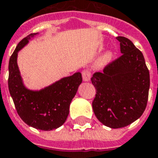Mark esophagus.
<instances>
[{"label":"esophagus","instance_id":"esophagus-1","mask_svg":"<svg viewBox=\"0 0 158 158\" xmlns=\"http://www.w3.org/2000/svg\"><path fill=\"white\" fill-rule=\"evenodd\" d=\"M90 76L91 75L89 71H83L82 72V79L84 81H90Z\"/></svg>","mask_w":158,"mask_h":158}]
</instances>
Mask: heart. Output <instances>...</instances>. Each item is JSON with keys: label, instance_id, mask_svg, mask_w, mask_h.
Wrapping results in <instances>:
<instances>
[{"label": "heart", "instance_id": "obj_1", "mask_svg": "<svg viewBox=\"0 0 158 158\" xmlns=\"http://www.w3.org/2000/svg\"><path fill=\"white\" fill-rule=\"evenodd\" d=\"M111 56H112V54H111L110 52H106L105 53H103V54L101 55V56H100V57H98V59L96 60V68H100L104 67V66L106 65V63L110 60Z\"/></svg>", "mask_w": 158, "mask_h": 158}]
</instances>
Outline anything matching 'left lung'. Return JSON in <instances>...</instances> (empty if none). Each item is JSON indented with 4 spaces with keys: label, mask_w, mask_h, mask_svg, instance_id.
Masks as SVG:
<instances>
[{
    "label": "left lung",
    "mask_w": 158,
    "mask_h": 158,
    "mask_svg": "<svg viewBox=\"0 0 158 158\" xmlns=\"http://www.w3.org/2000/svg\"><path fill=\"white\" fill-rule=\"evenodd\" d=\"M121 57L96 73L91 82L96 90L92 108L98 120L111 129L129 125L140 118L148 99L150 76L142 52L125 37Z\"/></svg>",
    "instance_id": "8db88e82"
}]
</instances>
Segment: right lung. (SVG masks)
<instances>
[{
  "label": "right lung",
  "mask_w": 158,
  "mask_h": 158,
  "mask_svg": "<svg viewBox=\"0 0 158 158\" xmlns=\"http://www.w3.org/2000/svg\"><path fill=\"white\" fill-rule=\"evenodd\" d=\"M39 33L30 34L15 48L9 62L10 94L17 113L24 123L35 129L50 131L65 123L70 104L82 81L81 73L63 77L40 90H30L24 84L17 64L19 50Z\"/></svg>",
  "instance_id": "right-lung-1"
}]
</instances>
